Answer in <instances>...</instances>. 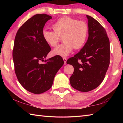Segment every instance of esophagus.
I'll return each instance as SVG.
<instances>
[{"mask_svg": "<svg viewBox=\"0 0 123 123\" xmlns=\"http://www.w3.org/2000/svg\"><path fill=\"white\" fill-rule=\"evenodd\" d=\"M63 61H64V64H66L67 63V59L66 57H63Z\"/></svg>", "mask_w": 123, "mask_h": 123, "instance_id": "1", "label": "esophagus"}]
</instances>
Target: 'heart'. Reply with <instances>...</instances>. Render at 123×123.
<instances>
[{
    "mask_svg": "<svg viewBox=\"0 0 123 123\" xmlns=\"http://www.w3.org/2000/svg\"><path fill=\"white\" fill-rule=\"evenodd\" d=\"M54 31L44 30L42 36L44 40L49 46L55 47L63 35L64 42L57 46L53 51L54 55L67 56L74 48L79 49L87 42L89 27L87 23L69 17L60 18L52 25Z\"/></svg>",
    "mask_w": 123,
    "mask_h": 123,
    "instance_id": "obj_1",
    "label": "heart"
}]
</instances>
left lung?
Listing matches in <instances>:
<instances>
[{"label": "left lung", "instance_id": "1", "mask_svg": "<svg viewBox=\"0 0 123 123\" xmlns=\"http://www.w3.org/2000/svg\"><path fill=\"white\" fill-rule=\"evenodd\" d=\"M86 16L88 40L80 52L67 61L74 69L70 78V84L81 92L91 91L100 85L110 63V43L106 30L97 20Z\"/></svg>", "mask_w": 123, "mask_h": 123}]
</instances>
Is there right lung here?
Wrapping results in <instances>:
<instances>
[{
  "label": "right lung",
  "instance_id": "add662e5",
  "mask_svg": "<svg viewBox=\"0 0 123 123\" xmlns=\"http://www.w3.org/2000/svg\"><path fill=\"white\" fill-rule=\"evenodd\" d=\"M51 18L45 14L33 16L20 26L15 38L12 58L16 75L26 90L35 94L51 88L55 75L64 64L60 55L45 60L51 48L44 40L42 32Z\"/></svg>",
  "mask_w": 123,
  "mask_h": 123
}]
</instances>
